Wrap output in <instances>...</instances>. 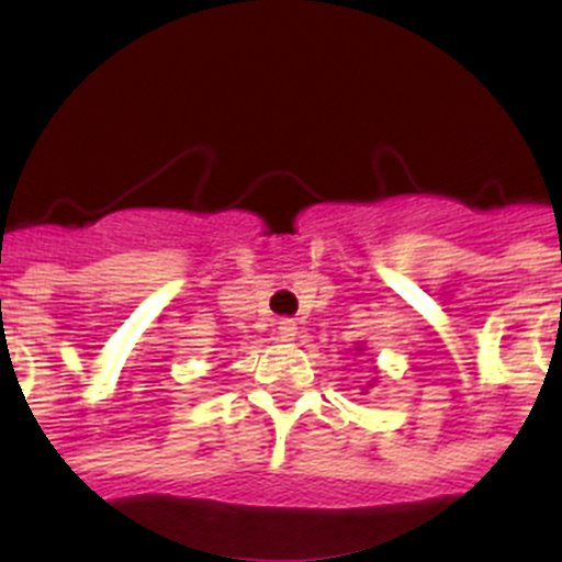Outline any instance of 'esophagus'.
I'll list each match as a JSON object with an SVG mask.
<instances>
[{
	"label": "esophagus",
	"instance_id": "obj_1",
	"mask_svg": "<svg viewBox=\"0 0 562 562\" xmlns=\"http://www.w3.org/2000/svg\"><path fill=\"white\" fill-rule=\"evenodd\" d=\"M277 335H280V340H293V335H296V322H293V318H282L280 327H277Z\"/></svg>",
	"mask_w": 562,
	"mask_h": 562
}]
</instances>
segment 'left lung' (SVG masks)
<instances>
[{
    "label": "left lung",
    "mask_w": 562,
    "mask_h": 562,
    "mask_svg": "<svg viewBox=\"0 0 562 562\" xmlns=\"http://www.w3.org/2000/svg\"><path fill=\"white\" fill-rule=\"evenodd\" d=\"M358 355H363V349H360V346H358ZM374 382H376V376H374V380H371L369 385H366V387H371V385H374Z\"/></svg>",
    "instance_id": "left-lung-1"
}]
</instances>
